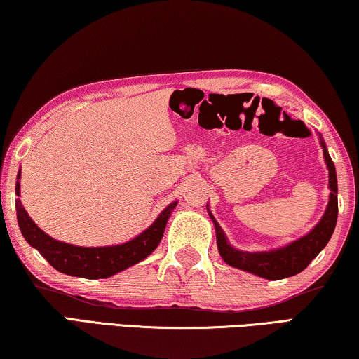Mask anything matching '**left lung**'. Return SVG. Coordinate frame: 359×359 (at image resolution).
Masks as SVG:
<instances>
[{
	"label": "left lung",
	"instance_id": "left-lung-1",
	"mask_svg": "<svg viewBox=\"0 0 359 359\" xmlns=\"http://www.w3.org/2000/svg\"><path fill=\"white\" fill-rule=\"evenodd\" d=\"M318 137L321 149H323L327 175H330L331 191L330 201H327L326 210L323 217H321V220L306 236H302V238L290 242V244L283 247L272 248V250L267 252H242L229 244L226 234L223 233L222 226L217 223L214 215L210 214L208 205L209 217L215 226L218 252H220V257L223 258L224 263L238 267L241 271L250 272L253 276L267 278V280H282V278L299 274L326 247L337 223V175L336 166H334L331 156L327 154L326 144L320 133Z\"/></svg>",
	"mask_w": 359,
	"mask_h": 359
}]
</instances>
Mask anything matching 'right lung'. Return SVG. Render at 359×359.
I'll use <instances>...</instances> for the list:
<instances>
[{
	"label": "right lung",
	"mask_w": 359,
	"mask_h": 359,
	"mask_svg": "<svg viewBox=\"0 0 359 359\" xmlns=\"http://www.w3.org/2000/svg\"><path fill=\"white\" fill-rule=\"evenodd\" d=\"M15 194L20 196V171L17 174ZM175 205H177V201H172L165 210H161V214L147 229H144L141 234L123 244L79 247L60 242L46 234L29 218L20 199L15 201L17 222H19V228L28 244L36 248L57 271L66 276L82 278H107L147 258L160 244Z\"/></svg>",
	"instance_id": "obj_1"
}]
</instances>
